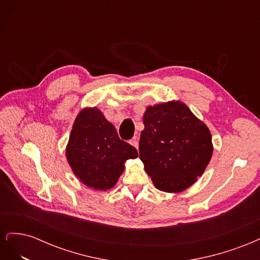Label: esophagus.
I'll return each instance as SVG.
<instances>
[{"mask_svg": "<svg viewBox=\"0 0 260 260\" xmlns=\"http://www.w3.org/2000/svg\"><path fill=\"white\" fill-rule=\"evenodd\" d=\"M129 143H130L132 146H135L137 149L139 148V142H138V139H137V137H136V138H133L132 140H130V141H129Z\"/></svg>", "mask_w": 260, "mask_h": 260, "instance_id": "1", "label": "esophagus"}]
</instances>
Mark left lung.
<instances>
[{
	"instance_id": "1",
	"label": "left lung",
	"mask_w": 260,
	"mask_h": 260,
	"mask_svg": "<svg viewBox=\"0 0 260 260\" xmlns=\"http://www.w3.org/2000/svg\"><path fill=\"white\" fill-rule=\"evenodd\" d=\"M143 122L139 153L154 185L171 193L192 185L211 158L208 128L181 102L147 107Z\"/></svg>"
}]
</instances>
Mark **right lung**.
Here are the masks:
<instances>
[{"label": "right lung", "mask_w": 260, "mask_h": 260, "mask_svg": "<svg viewBox=\"0 0 260 260\" xmlns=\"http://www.w3.org/2000/svg\"><path fill=\"white\" fill-rule=\"evenodd\" d=\"M66 156L85 185L105 191L116 184L124 161L138 157V151L120 140L114 125L94 107L83 109L76 118Z\"/></svg>", "instance_id": "add662e5"}]
</instances>
